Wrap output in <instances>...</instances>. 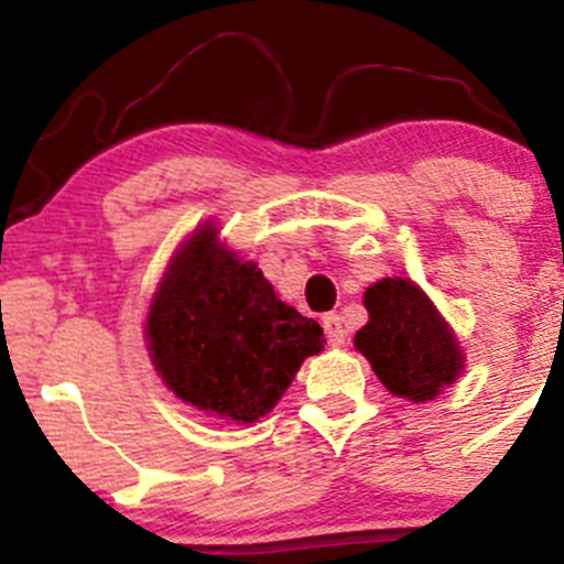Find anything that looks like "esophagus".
Listing matches in <instances>:
<instances>
[{
    "instance_id": "1",
    "label": "esophagus",
    "mask_w": 564,
    "mask_h": 564,
    "mask_svg": "<svg viewBox=\"0 0 564 564\" xmlns=\"http://www.w3.org/2000/svg\"><path fill=\"white\" fill-rule=\"evenodd\" d=\"M322 327H324V333H327V340L333 346H340L346 340V329H344V324H340L338 314L322 316Z\"/></svg>"
}]
</instances>
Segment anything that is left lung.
<instances>
[{
  "label": "left lung",
  "mask_w": 564,
  "mask_h": 564,
  "mask_svg": "<svg viewBox=\"0 0 564 564\" xmlns=\"http://www.w3.org/2000/svg\"><path fill=\"white\" fill-rule=\"evenodd\" d=\"M362 305L368 324L357 329L355 346L392 395L423 403L456 382L464 368L460 346L417 283L382 278L366 289Z\"/></svg>",
  "instance_id": "1"
}]
</instances>
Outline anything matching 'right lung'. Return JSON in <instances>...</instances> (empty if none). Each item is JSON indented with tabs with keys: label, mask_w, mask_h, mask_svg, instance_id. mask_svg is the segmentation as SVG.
Segmentation results:
<instances>
[{
	"label": "right lung",
	"mask_w": 564,
	"mask_h": 564,
	"mask_svg": "<svg viewBox=\"0 0 564 564\" xmlns=\"http://www.w3.org/2000/svg\"><path fill=\"white\" fill-rule=\"evenodd\" d=\"M147 346L166 388L235 423L264 417L305 357L324 349L314 318L281 303L253 261L193 231L163 275L147 314Z\"/></svg>",
	"instance_id": "1"
}]
</instances>
